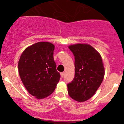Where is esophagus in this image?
Instances as JSON below:
<instances>
[{
  "label": "esophagus",
  "mask_w": 124,
  "mask_h": 124,
  "mask_svg": "<svg viewBox=\"0 0 124 124\" xmlns=\"http://www.w3.org/2000/svg\"><path fill=\"white\" fill-rule=\"evenodd\" d=\"M61 74V77L63 78V76H64V72H63V73H61V74Z\"/></svg>",
  "instance_id": "esophagus-1"
}]
</instances>
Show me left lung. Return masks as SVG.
I'll list each match as a JSON object with an SVG mask.
<instances>
[{"label":"left lung","mask_w":124,"mask_h":124,"mask_svg":"<svg viewBox=\"0 0 124 124\" xmlns=\"http://www.w3.org/2000/svg\"><path fill=\"white\" fill-rule=\"evenodd\" d=\"M75 58V76L68 84L69 96L78 102H84L94 96L101 86L105 71L102 57L87 43L69 46Z\"/></svg>","instance_id":"left-lung-1"}]
</instances>
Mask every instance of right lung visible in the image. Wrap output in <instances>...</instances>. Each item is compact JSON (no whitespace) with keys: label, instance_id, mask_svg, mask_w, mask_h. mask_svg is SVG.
Wrapping results in <instances>:
<instances>
[{"label":"right lung","instance_id":"obj_1","mask_svg":"<svg viewBox=\"0 0 124 124\" xmlns=\"http://www.w3.org/2000/svg\"><path fill=\"white\" fill-rule=\"evenodd\" d=\"M54 50L51 43L37 42L26 48L18 61L22 82L29 94L37 99L51 95L60 80L53 58Z\"/></svg>","mask_w":124,"mask_h":124}]
</instances>
